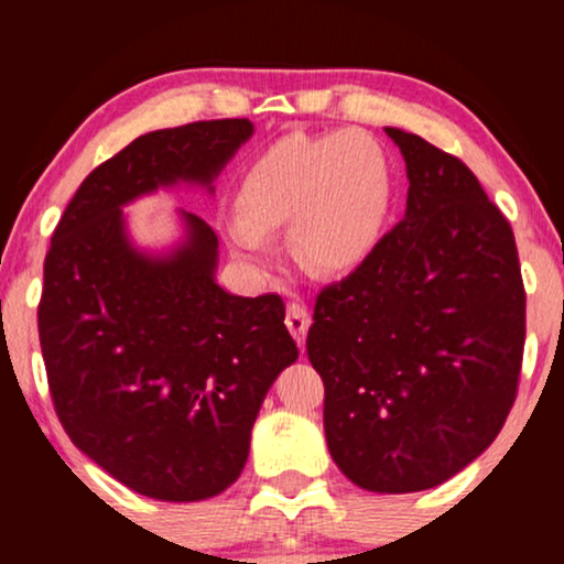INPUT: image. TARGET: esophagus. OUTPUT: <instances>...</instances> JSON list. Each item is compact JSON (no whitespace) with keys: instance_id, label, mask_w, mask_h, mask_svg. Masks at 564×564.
I'll return each instance as SVG.
<instances>
[{"instance_id":"34e87169","label":"esophagus","mask_w":564,"mask_h":564,"mask_svg":"<svg viewBox=\"0 0 564 564\" xmlns=\"http://www.w3.org/2000/svg\"><path fill=\"white\" fill-rule=\"evenodd\" d=\"M286 326H289L291 336L296 339V345L304 347V336H307V328H310V315H307V310L302 307V304H296V302L289 304V307H286Z\"/></svg>"}]
</instances>
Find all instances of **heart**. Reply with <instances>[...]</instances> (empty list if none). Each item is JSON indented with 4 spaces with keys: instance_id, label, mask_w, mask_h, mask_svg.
Here are the masks:
<instances>
[{
    "instance_id": "1",
    "label": "heart",
    "mask_w": 564,
    "mask_h": 564,
    "mask_svg": "<svg viewBox=\"0 0 564 564\" xmlns=\"http://www.w3.org/2000/svg\"><path fill=\"white\" fill-rule=\"evenodd\" d=\"M390 200V156L373 134L291 132L246 161L225 241L246 268H264L270 236L291 225V254L302 268L349 273L377 246Z\"/></svg>"
}]
</instances>
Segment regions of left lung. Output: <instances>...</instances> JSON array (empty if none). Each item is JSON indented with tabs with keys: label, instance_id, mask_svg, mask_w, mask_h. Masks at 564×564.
<instances>
[{
	"label": "left lung",
	"instance_id": "obj_1",
	"mask_svg": "<svg viewBox=\"0 0 564 564\" xmlns=\"http://www.w3.org/2000/svg\"><path fill=\"white\" fill-rule=\"evenodd\" d=\"M405 217L315 300L307 358L332 458L358 488L413 494L494 443L517 398L525 286L514 232L464 161L387 127Z\"/></svg>",
	"mask_w": 564,
	"mask_h": 564
}]
</instances>
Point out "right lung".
<instances>
[{
	"label": "right lung",
	"mask_w": 564,
	"mask_h": 564,
	"mask_svg": "<svg viewBox=\"0 0 564 564\" xmlns=\"http://www.w3.org/2000/svg\"><path fill=\"white\" fill-rule=\"evenodd\" d=\"M254 134L249 119L156 129L89 172L44 260L39 341L70 443L134 494L204 501L249 458L278 373L300 358L278 294L217 283V232L180 209L164 254L127 232L124 206L180 183H212Z\"/></svg>",
	"instance_id": "obj_1"
}]
</instances>
